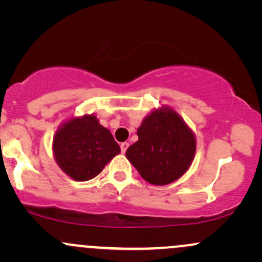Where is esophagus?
<instances>
[{
  "label": "esophagus",
  "mask_w": 262,
  "mask_h": 262,
  "mask_svg": "<svg viewBox=\"0 0 262 262\" xmlns=\"http://www.w3.org/2000/svg\"><path fill=\"white\" fill-rule=\"evenodd\" d=\"M128 146H129V144L127 143V141H124V143H122V144H121V150H122V152H123V154H124V152L127 151Z\"/></svg>",
  "instance_id": "1"
}]
</instances>
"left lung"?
<instances>
[{
    "instance_id": "left-lung-1",
    "label": "left lung",
    "mask_w": 262,
    "mask_h": 262,
    "mask_svg": "<svg viewBox=\"0 0 262 262\" xmlns=\"http://www.w3.org/2000/svg\"><path fill=\"white\" fill-rule=\"evenodd\" d=\"M137 134L139 139L125 156L145 181L164 186L185 175L196 154V137L175 110H152Z\"/></svg>"
}]
</instances>
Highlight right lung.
<instances>
[{"mask_svg":"<svg viewBox=\"0 0 262 262\" xmlns=\"http://www.w3.org/2000/svg\"><path fill=\"white\" fill-rule=\"evenodd\" d=\"M121 148L112 133L95 114L71 117L61 123L53 138L58 166L75 181H89L101 173Z\"/></svg>","mask_w":262,"mask_h":262,"instance_id":"right-lung-1","label":"right lung"}]
</instances>
